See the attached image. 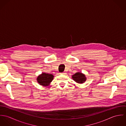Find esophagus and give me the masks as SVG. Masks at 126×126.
I'll return each instance as SVG.
<instances>
[{
  "mask_svg": "<svg viewBox=\"0 0 126 126\" xmlns=\"http://www.w3.org/2000/svg\"><path fill=\"white\" fill-rule=\"evenodd\" d=\"M60 74H61V75H65L66 73H65V72H64V73H60Z\"/></svg>",
  "mask_w": 126,
  "mask_h": 126,
  "instance_id": "esophagus-1",
  "label": "esophagus"
}]
</instances>
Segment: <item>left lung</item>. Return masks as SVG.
Listing matches in <instances>:
<instances>
[{"label": "left lung", "mask_w": 126, "mask_h": 126, "mask_svg": "<svg viewBox=\"0 0 126 126\" xmlns=\"http://www.w3.org/2000/svg\"><path fill=\"white\" fill-rule=\"evenodd\" d=\"M72 78V79H73L76 82L79 84L84 83L87 79L85 75L80 72H77L73 75Z\"/></svg>", "instance_id": "8db88e82"}]
</instances>
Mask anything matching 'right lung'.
I'll list each match as a JSON object with an SVG mask.
<instances>
[{
  "mask_svg": "<svg viewBox=\"0 0 126 126\" xmlns=\"http://www.w3.org/2000/svg\"><path fill=\"white\" fill-rule=\"evenodd\" d=\"M54 78V76L51 74H48L46 73H42L41 74L39 75L37 79V82L43 86H49L53 80Z\"/></svg>",
  "mask_w": 126,
  "mask_h": 126,
  "instance_id": "right-lung-1",
  "label": "right lung"
}]
</instances>
